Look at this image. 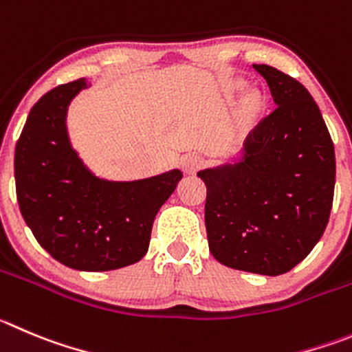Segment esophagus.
Wrapping results in <instances>:
<instances>
[{
  "mask_svg": "<svg viewBox=\"0 0 352 352\" xmlns=\"http://www.w3.org/2000/svg\"><path fill=\"white\" fill-rule=\"evenodd\" d=\"M180 165H182L184 172L191 175V173H196V170L201 166V157L195 153L184 154V156L180 157Z\"/></svg>",
  "mask_w": 352,
  "mask_h": 352,
  "instance_id": "obj_1",
  "label": "esophagus"
}]
</instances>
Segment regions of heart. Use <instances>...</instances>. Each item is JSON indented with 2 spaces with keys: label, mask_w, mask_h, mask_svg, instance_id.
<instances>
[{
  "label": "heart",
  "mask_w": 352,
  "mask_h": 352,
  "mask_svg": "<svg viewBox=\"0 0 352 352\" xmlns=\"http://www.w3.org/2000/svg\"><path fill=\"white\" fill-rule=\"evenodd\" d=\"M258 109H261V97L257 94L248 95L243 102V111H245L246 116H254V114H257Z\"/></svg>",
  "instance_id": "b5f03b06"
}]
</instances>
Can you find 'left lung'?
I'll return each instance as SVG.
<instances>
[{
  "label": "left lung",
  "mask_w": 352,
  "mask_h": 352,
  "mask_svg": "<svg viewBox=\"0 0 352 352\" xmlns=\"http://www.w3.org/2000/svg\"><path fill=\"white\" fill-rule=\"evenodd\" d=\"M278 107L243 149L203 168L205 224L213 257L228 267L280 276L323 236L335 187V151L307 88L272 65L254 64Z\"/></svg>",
  "instance_id": "obj_1"
}]
</instances>
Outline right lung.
<instances>
[{
	"label": "right lung",
	"instance_id": "obj_1",
	"mask_svg": "<svg viewBox=\"0 0 352 352\" xmlns=\"http://www.w3.org/2000/svg\"><path fill=\"white\" fill-rule=\"evenodd\" d=\"M90 87L81 78L36 102L15 147V186L39 245L67 267L98 272L135 264L147 254L154 217L182 172L139 180L95 175L67 130L72 98Z\"/></svg>",
	"mask_w": 352,
	"mask_h": 352
}]
</instances>
